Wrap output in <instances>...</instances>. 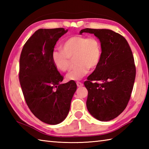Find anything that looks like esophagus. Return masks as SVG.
I'll return each instance as SVG.
<instances>
[{
  "label": "esophagus",
  "instance_id": "1",
  "mask_svg": "<svg viewBox=\"0 0 149 149\" xmlns=\"http://www.w3.org/2000/svg\"><path fill=\"white\" fill-rule=\"evenodd\" d=\"M76 84H77V86H78V87H81V86H83V83H82L81 82H79V81H77V83H76Z\"/></svg>",
  "mask_w": 149,
  "mask_h": 149
}]
</instances>
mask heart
Returning <instances> with one entry per match:
<instances>
[{"label": "heart", "instance_id": "heart-1", "mask_svg": "<svg viewBox=\"0 0 149 149\" xmlns=\"http://www.w3.org/2000/svg\"><path fill=\"white\" fill-rule=\"evenodd\" d=\"M61 50H54L52 53V63L58 70L63 72L67 70L70 58L73 57L77 65L66 75L68 81L80 80L88 74L90 68H95L102 52L99 40L81 35L69 38L61 44Z\"/></svg>", "mask_w": 149, "mask_h": 149}]
</instances>
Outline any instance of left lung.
<instances>
[{"mask_svg": "<svg viewBox=\"0 0 149 149\" xmlns=\"http://www.w3.org/2000/svg\"><path fill=\"white\" fill-rule=\"evenodd\" d=\"M99 40L102 52L95 70L84 86L88 91L86 107L95 118L102 122L120 115L130 99L136 77L134 58L124 37L109 29H82Z\"/></svg>", "mask_w": 149, "mask_h": 149, "instance_id": "left-lung-1", "label": "left lung"}]
</instances>
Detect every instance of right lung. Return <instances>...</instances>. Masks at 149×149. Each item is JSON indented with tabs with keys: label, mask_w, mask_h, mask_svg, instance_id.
Returning a JSON list of instances; mask_svg holds the SVG:
<instances>
[{
	"label": "right lung",
	"mask_w": 149,
	"mask_h": 149,
	"mask_svg": "<svg viewBox=\"0 0 149 149\" xmlns=\"http://www.w3.org/2000/svg\"><path fill=\"white\" fill-rule=\"evenodd\" d=\"M67 32L64 28L37 30L20 55L19 79L26 102L36 118L50 125L66 118L77 90L74 81L61 83L63 77L52 60L56 42Z\"/></svg>",
	"instance_id": "1"
}]
</instances>
